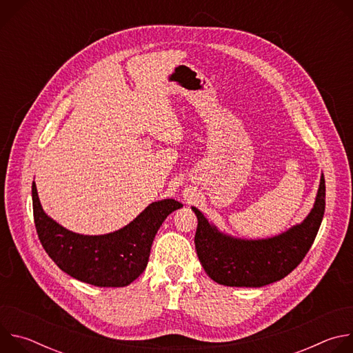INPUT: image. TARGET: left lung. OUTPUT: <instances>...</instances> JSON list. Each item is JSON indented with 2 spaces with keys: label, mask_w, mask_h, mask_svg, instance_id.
<instances>
[{
  "label": "left lung",
  "mask_w": 353,
  "mask_h": 353,
  "mask_svg": "<svg viewBox=\"0 0 353 353\" xmlns=\"http://www.w3.org/2000/svg\"><path fill=\"white\" fill-rule=\"evenodd\" d=\"M192 211L198 219L195 250L208 276L226 286L260 288L285 278L306 257L325 211L324 174L309 216L271 239H233L218 232L196 208Z\"/></svg>",
  "instance_id": "obj_1"
}]
</instances>
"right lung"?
I'll list each match as a JSON object with an SVG mask.
<instances>
[{"label": "right lung", "instance_id": "obj_1", "mask_svg": "<svg viewBox=\"0 0 353 353\" xmlns=\"http://www.w3.org/2000/svg\"><path fill=\"white\" fill-rule=\"evenodd\" d=\"M32 199L36 232L48 257L72 278L100 288H121L135 281L146 268L161 225L183 207L174 199L158 201L117 232L83 236L64 229L44 214L34 181Z\"/></svg>", "mask_w": 353, "mask_h": 353}]
</instances>
